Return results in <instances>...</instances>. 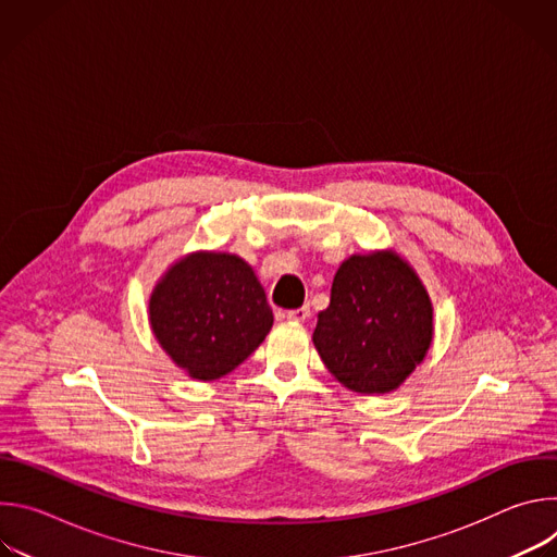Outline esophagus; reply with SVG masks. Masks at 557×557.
<instances>
[{"instance_id":"1","label":"esophagus","mask_w":557,"mask_h":557,"mask_svg":"<svg viewBox=\"0 0 557 557\" xmlns=\"http://www.w3.org/2000/svg\"><path fill=\"white\" fill-rule=\"evenodd\" d=\"M308 317H310V308L308 306H301V308H295V310L286 312V320L295 322V324H304Z\"/></svg>"}]
</instances>
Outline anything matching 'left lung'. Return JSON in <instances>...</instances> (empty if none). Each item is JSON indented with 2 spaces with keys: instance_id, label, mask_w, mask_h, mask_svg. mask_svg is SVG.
<instances>
[{
  "instance_id": "left-lung-1",
  "label": "left lung",
  "mask_w": 557,
  "mask_h": 557,
  "mask_svg": "<svg viewBox=\"0 0 557 557\" xmlns=\"http://www.w3.org/2000/svg\"><path fill=\"white\" fill-rule=\"evenodd\" d=\"M434 339V308L414 267L394 249L342 262L312 344L350 392L389 394L423 363Z\"/></svg>"
}]
</instances>
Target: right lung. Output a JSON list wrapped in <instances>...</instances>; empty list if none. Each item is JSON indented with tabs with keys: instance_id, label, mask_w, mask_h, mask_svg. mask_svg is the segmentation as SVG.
I'll return each mask as SVG.
<instances>
[{
	"instance_id": "add662e5",
	"label": "right lung",
	"mask_w": 557,
	"mask_h": 557,
	"mask_svg": "<svg viewBox=\"0 0 557 557\" xmlns=\"http://www.w3.org/2000/svg\"><path fill=\"white\" fill-rule=\"evenodd\" d=\"M147 314L156 342L198 381L235 370L273 326L256 271L226 251L178 258L151 288Z\"/></svg>"
}]
</instances>
